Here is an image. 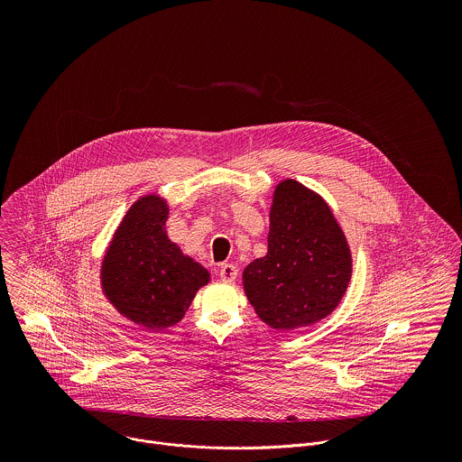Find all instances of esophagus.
<instances>
[{
  "mask_svg": "<svg viewBox=\"0 0 462 462\" xmlns=\"http://www.w3.org/2000/svg\"><path fill=\"white\" fill-rule=\"evenodd\" d=\"M218 275H220V279H222L224 282H233V281L236 279V275H238V270H236V266H233V264H220V266H218Z\"/></svg>",
  "mask_w": 462,
  "mask_h": 462,
  "instance_id": "esophagus-1",
  "label": "esophagus"
}]
</instances>
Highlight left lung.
<instances>
[{"label": "left lung", "instance_id": "left-lung-1", "mask_svg": "<svg viewBox=\"0 0 462 462\" xmlns=\"http://www.w3.org/2000/svg\"><path fill=\"white\" fill-rule=\"evenodd\" d=\"M268 251L244 270V290L273 330H297L328 319L341 302L352 254L322 196L295 180L281 181L270 206Z\"/></svg>", "mask_w": 462, "mask_h": 462}]
</instances>
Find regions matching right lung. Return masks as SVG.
<instances>
[{
    "label": "right lung",
    "instance_id": "obj_1",
    "mask_svg": "<svg viewBox=\"0 0 462 462\" xmlns=\"http://www.w3.org/2000/svg\"><path fill=\"white\" fill-rule=\"evenodd\" d=\"M169 204L138 199L114 233L101 263L106 300L133 324L163 330L180 324L209 272L183 254L165 231Z\"/></svg>",
    "mask_w": 462,
    "mask_h": 462
}]
</instances>
